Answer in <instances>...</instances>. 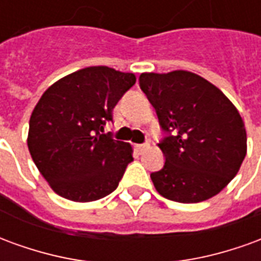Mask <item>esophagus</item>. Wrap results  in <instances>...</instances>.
I'll return each mask as SVG.
<instances>
[{"label":"esophagus","instance_id":"1","mask_svg":"<svg viewBox=\"0 0 261 261\" xmlns=\"http://www.w3.org/2000/svg\"><path fill=\"white\" fill-rule=\"evenodd\" d=\"M147 148H149V144H148V142H145V144H137V145H136V149L140 153L144 152V151H145Z\"/></svg>","mask_w":261,"mask_h":261}]
</instances>
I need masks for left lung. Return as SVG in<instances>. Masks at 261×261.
Listing matches in <instances>:
<instances>
[{
    "label": "left lung",
    "instance_id": "left-lung-1",
    "mask_svg": "<svg viewBox=\"0 0 261 261\" xmlns=\"http://www.w3.org/2000/svg\"><path fill=\"white\" fill-rule=\"evenodd\" d=\"M140 88L166 136L159 142L164 168L151 173L168 200L200 202L218 194L246 156L241 114L218 88L189 71L144 72Z\"/></svg>",
    "mask_w": 261,
    "mask_h": 261
}]
</instances>
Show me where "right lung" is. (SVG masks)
Returning <instances> with one entry per match:
<instances>
[{
	"instance_id": "right-lung-1",
	"label": "right lung",
	"mask_w": 261,
	"mask_h": 261,
	"mask_svg": "<svg viewBox=\"0 0 261 261\" xmlns=\"http://www.w3.org/2000/svg\"><path fill=\"white\" fill-rule=\"evenodd\" d=\"M134 84V74L99 65L75 71L43 93L29 120L28 147L59 196L88 202L117 189L133 149L100 131Z\"/></svg>"
}]
</instances>
